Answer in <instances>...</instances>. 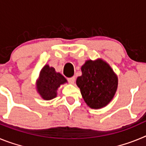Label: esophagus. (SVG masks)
Here are the masks:
<instances>
[{"mask_svg":"<svg viewBox=\"0 0 146 146\" xmlns=\"http://www.w3.org/2000/svg\"><path fill=\"white\" fill-rule=\"evenodd\" d=\"M68 81H69L70 83H72V84H73L74 82V81H75V77H69V78H68Z\"/></svg>","mask_w":146,"mask_h":146,"instance_id":"1","label":"esophagus"}]
</instances>
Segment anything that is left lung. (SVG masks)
Instances as JSON below:
<instances>
[{
    "instance_id": "8db88e82",
    "label": "left lung",
    "mask_w": 146,
    "mask_h": 146,
    "mask_svg": "<svg viewBox=\"0 0 146 146\" xmlns=\"http://www.w3.org/2000/svg\"><path fill=\"white\" fill-rule=\"evenodd\" d=\"M82 75L76 84L80 89L84 101L93 109L107 106L118 88V77L107 62L102 59L88 60L81 67Z\"/></svg>"
}]
</instances>
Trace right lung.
<instances>
[{
    "instance_id": "right-lung-1",
    "label": "right lung",
    "mask_w": 146,
    "mask_h": 146,
    "mask_svg": "<svg viewBox=\"0 0 146 146\" xmlns=\"http://www.w3.org/2000/svg\"><path fill=\"white\" fill-rule=\"evenodd\" d=\"M66 82L67 80L64 76L47 64L41 70L36 81L37 92L44 100H51L57 96V90L60 85Z\"/></svg>"
}]
</instances>
